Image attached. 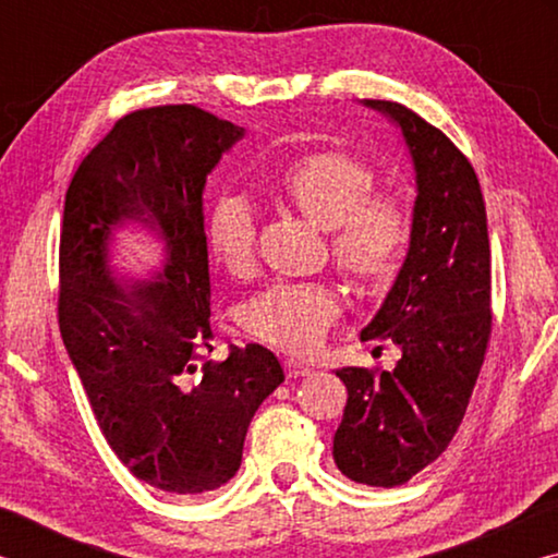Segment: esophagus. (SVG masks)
<instances>
[{"instance_id": "34e87169", "label": "esophagus", "mask_w": 558, "mask_h": 558, "mask_svg": "<svg viewBox=\"0 0 558 558\" xmlns=\"http://www.w3.org/2000/svg\"><path fill=\"white\" fill-rule=\"evenodd\" d=\"M286 372H288V376L290 379H302V376H310L313 374V366H307L305 362H300V359H286Z\"/></svg>"}]
</instances>
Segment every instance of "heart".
<instances>
[{
  "instance_id": "b5f03b06",
  "label": "heart",
  "mask_w": 558,
  "mask_h": 558,
  "mask_svg": "<svg viewBox=\"0 0 558 558\" xmlns=\"http://www.w3.org/2000/svg\"><path fill=\"white\" fill-rule=\"evenodd\" d=\"M376 174L347 153H315L290 159L276 189L319 229H329L337 266L359 288H384L401 268L411 243V214L393 196H369ZM214 256L241 276L251 268L256 219L245 196L221 192L206 226ZM342 300L329 282H272L241 307L245 332L290 352H310L339 315Z\"/></svg>"
}]
</instances>
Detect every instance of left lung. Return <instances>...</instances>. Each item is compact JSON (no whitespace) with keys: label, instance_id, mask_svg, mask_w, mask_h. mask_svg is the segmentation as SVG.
I'll return each mask as SVG.
<instances>
[{"label":"left lung","instance_id":"8db88e82","mask_svg":"<svg viewBox=\"0 0 558 558\" xmlns=\"http://www.w3.org/2000/svg\"><path fill=\"white\" fill-rule=\"evenodd\" d=\"M401 132L413 165L411 243L362 339L401 347L393 372L344 366L342 423L332 456L362 485L396 487L456 436L483 366L489 313V239L480 182L438 128L391 100H364Z\"/></svg>","mask_w":558,"mask_h":558}]
</instances>
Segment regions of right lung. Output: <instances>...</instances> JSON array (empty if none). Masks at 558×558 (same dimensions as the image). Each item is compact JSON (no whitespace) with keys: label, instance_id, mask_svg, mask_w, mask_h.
I'll use <instances>...</instances> for the list:
<instances>
[{"label":"right lung","instance_id":"1","mask_svg":"<svg viewBox=\"0 0 558 558\" xmlns=\"http://www.w3.org/2000/svg\"><path fill=\"white\" fill-rule=\"evenodd\" d=\"M245 130L194 106L130 112L75 169L63 206L59 325L90 409L132 475L202 495L241 468L258 405L286 381L260 344L211 352L206 177ZM154 235L158 268L118 274L114 241Z\"/></svg>","mask_w":558,"mask_h":558}]
</instances>
